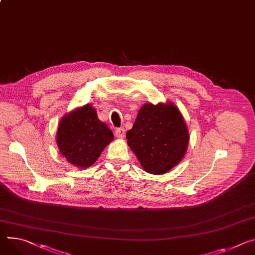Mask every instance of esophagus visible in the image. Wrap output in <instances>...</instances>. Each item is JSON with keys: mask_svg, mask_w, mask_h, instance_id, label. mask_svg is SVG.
I'll return each mask as SVG.
<instances>
[{"mask_svg": "<svg viewBox=\"0 0 255 255\" xmlns=\"http://www.w3.org/2000/svg\"><path fill=\"white\" fill-rule=\"evenodd\" d=\"M115 135H116V137H117V138H124V136H125V130H124V128H118V129H116Z\"/></svg>", "mask_w": 255, "mask_h": 255, "instance_id": "1", "label": "esophagus"}]
</instances>
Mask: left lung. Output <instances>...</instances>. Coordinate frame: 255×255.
<instances>
[{
	"label": "left lung",
	"mask_w": 255,
	"mask_h": 255,
	"mask_svg": "<svg viewBox=\"0 0 255 255\" xmlns=\"http://www.w3.org/2000/svg\"><path fill=\"white\" fill-rule=\"evenodd\" d=\"M126 135L127 143L143 170L153 175L165 174L177 166L189 142L187 125L171 102L144 104Z\"/></svg>",
	"instance_id": "left-lung-1"
}]
</instances>
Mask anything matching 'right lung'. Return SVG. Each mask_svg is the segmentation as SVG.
Listing matches in <instances>:
<instances>
[{
	"mask_svg": "<svg viewBox=\"0 0 255 255\" xmlns=\"http://www.w3.org/2000/svg\"><path fill=\"white\" fill-rule=\"evenodd\" d=\"M113 140L112 130L99 120L97 111L91 105L66 114L59 123L56 137L61 154L79 169L94 165Z\"/></svg>",
	"mask_w": 255,
	"mask_h": 255,
	"instance_id": "1",
	"label": "right lung"
}]
</instances>
